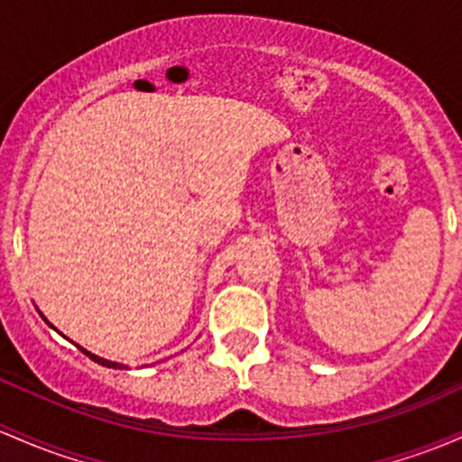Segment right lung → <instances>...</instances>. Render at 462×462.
Here are the masks:
<instances>
[{"label":"right lung","instance_id":"1","mask_svg":"<svg viewBox=\"0 0 462 462\" xmlns=\"http://www.w3.org/2000/svg\"><path fill=\"white\" fill-rule=\"evenodd\" d=\"M39 313H42V311H39ZM43 318V320H45V316H42ZM45 322H48V320H45ZM50 324V322H48ZM50 327H52V324H50ZM54 328V327H52ZM80 348V351H83L85 355H88V357L89 359H94V362L96 364H100V366H107V368H126L125 366V364H118V362H111V359H105V357H98V355H94V353H89L88 351V348H83V346H79Z\"/></svg>","mask_w":462,"mask_h":462}]
</instances>
